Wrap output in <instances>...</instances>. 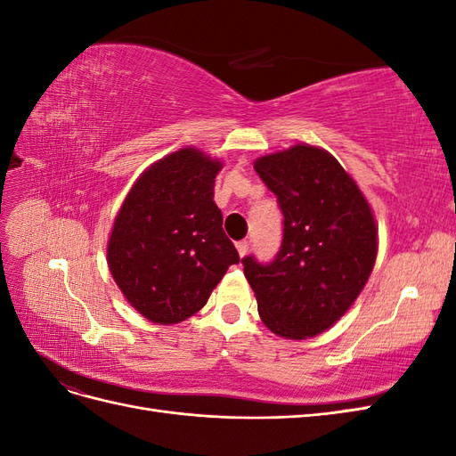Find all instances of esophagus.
Wrapping results in <instances>:
<instances>
[{
	"mask_svg": "<svg viewBox=\"0 0 456 456\" xmlns=\"http://www.w3.org/2000/svg\"><path fill=\"white\" fill-rule=\"evenodd\" d=\"M236 247H238L240 256H245L247 253H249V249H251V243L249 241H238Z\"/></svg>",
	"mask_w": 456,
	"mask_h": 456,
	"instance_id": "34e87169",
	"label": "esophagus"
}]
</instances>
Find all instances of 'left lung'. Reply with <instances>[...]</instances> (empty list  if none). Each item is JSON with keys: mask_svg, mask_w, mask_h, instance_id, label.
Masks as SVG:
<instances>
[{"mask_svg": "<svg viewBox=\"0 0 456 456\" xmlns=\"http://www.w3.org/2000/svg\"><path fill=\"white\" fill-rule=\"evenodd\" d=\"M283 215L280 251L245 256L260 320L285 338L323 333L362 293L377 258L370 207L329 151L297 144L255 161Z\"/></svg>", "mask_w": 456, "mask_h": 456, "instance_id": "8db88e82", "label": "left lung"}]
</instances>
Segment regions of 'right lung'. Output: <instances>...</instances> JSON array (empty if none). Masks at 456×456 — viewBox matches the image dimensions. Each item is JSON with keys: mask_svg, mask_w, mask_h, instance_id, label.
<instances>
[{"mask_svg": "<svg viewBox=\"0 0 456 456\" xmlns=\"http://www.w3.org/2000/svg\"><path fill=\"white\" fill-rule=\"evenodd\" d=\"M220 161L183 148L142 173L123 201L108 243L121 293L150 322H184L240 255L213 201Z\"/></svg>", "mask_w": 456, "mask_h": 456, "instance_id": "1", "label": "right lung"}]
</instances>
